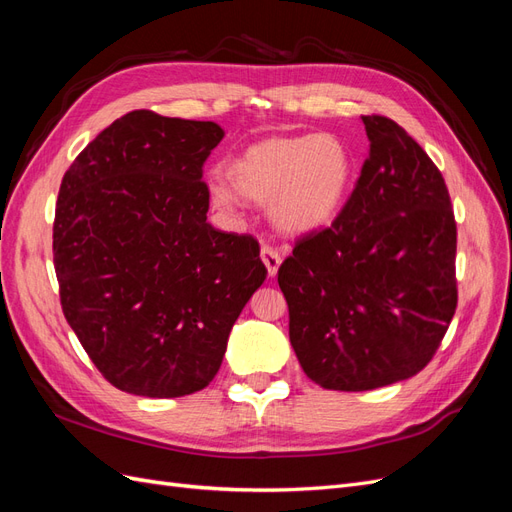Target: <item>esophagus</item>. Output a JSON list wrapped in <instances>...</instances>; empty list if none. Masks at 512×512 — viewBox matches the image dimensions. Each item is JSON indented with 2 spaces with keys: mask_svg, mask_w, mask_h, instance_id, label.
I'll use <instances>...</instances> for the list:
<instances>
[{
  "mask_svg": "<svg viewBox=\"0 0 512 512\" xmlns=\"http://www.w3.org/2000/svg\"><path fill=\"white\" fill-rule=\"evenodd\" d=\"M260 258H262V262H265V267H267V271H269V277H275L277 275V269H280V265H282V256L277 254L273 247H269V245H265L260 250Z\"/></svg>",
  "mask_w": 512,
  "mask_h": 512,
  "instance_id": "esophagus-1",
  "label": "esophagus"
}]
</instances>
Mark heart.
<instances>
[{"label": "heart", "mask_w": 512, "mask_h": 512, "mask_svg": "<svg viewBox=\"0 0 512 512\" xmlns=\"http://www.w3.org/2000/svg\"><path fill=\"white\" fill-rule=\"evenodd\" d=\"M224 181L211 183V203L235 211L245 200L267 203L271 222L286 235L307 237L329 228L344 211L356 179V160L342 136L277 134L232 156Z\"/></svg>", "instance_id": "obj_1"}]
</instances>
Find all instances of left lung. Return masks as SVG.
Here are the masks:
<instances>
[{
    "instance_id": "1",
    "label": "left lung",
    "mask_w": 512,
    "mask_h": 512,
    "mask_svg": "<svg viewBox=\"0 0 512 512\" xmlns=\"http://www.w3.org/2000/svg\"><path fill=\"white\" fill-rule=\"evenodd\" d=\"M361 121L369 156L348 205L277 273L307 378L350 393L416 376L457 307V226L442 173L393 119Z\"/></svg>"
}]
</instances>
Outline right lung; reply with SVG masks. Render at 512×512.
<instances>
[{
  "instance_id": "add662e5",
  "label": "right lung",
  "mask_w": 512,
  "mask_h": 512,
  "mask_svg": "<svg viewBox=\"0 0 512 512\" xmlns=\"http://www.w3.org/2000/svg\"><path fill=\"white\" fill-rule=\"evenodd\" d=\"M222 138L213 121L134 111L102 130L61 181V307L119 391L164 399L205 389L265 282L258 241L207 222L200 179Z\"/></svg>"
}]
</instances>
